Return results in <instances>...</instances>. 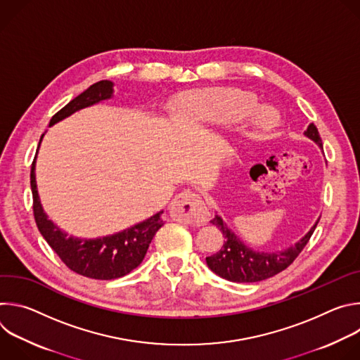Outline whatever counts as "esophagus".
Masks as SVG:
<instances>
[{
    "label": "esophagus",
    "instance_id": "obj_1",
    "mask_svg": "<svg viewBox=\"0 0 360 360\" xmlns=\"http://www.w3.org/2000/svg\"><path fill=\"white\" fill-rule=\"evenodd\" d=\"M169 214L175 221L184 224L202 225L210 219L208 207L200 195L192 191H184L174 198L169 205Z\"/></svg>",
    "mask_w": 360,
    "mask_h": 360
}]
</instances>
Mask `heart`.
<instances>
[{"mask_svg": "<svg viewBox=\"0 0 360 360\" xmlns=\"http://www.w3.org/2000/svg\"><path fill=\"white\" fill-rule=\"evenodd\" d=\"M184 105L192 117L203 124L226 127L249 118L250 135L259 136L278 125V117L259 102L253 94L236 89H203L185 96Z\"/></svg>", "mask_w": 360, "mask_h": 360, "instance_id": "heart-1", "label": "heart"}]
</instances>
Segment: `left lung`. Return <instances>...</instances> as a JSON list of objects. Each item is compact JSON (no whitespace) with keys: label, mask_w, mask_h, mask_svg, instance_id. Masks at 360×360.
I'll use <instances>...</instances> for the list:
<instances>
[{"label":"left lung","mask_w":360,"mask_h":360,"mask_svg":"<svg viewBox=\"0 0 360 360\" xmlns=\"http://www.w3.org/2000/svg\"><path fill=\"white\" fill-rule=\"evenodd\" d=\"M304 136L312 139L322 148V139L318 128L311 124L304 131ZM319 219L309 229L303 238H300L295 245L276 252H259L245 245L240 238L232 232L231 228L224 222L221 215H215L211 221L224 235L225 242L222 248L211 256H207V264L212 272L218 276L238 283L259 282L275 276L276 274L285 271L302 252L307 240L311 239Z\"/></svg>","instance_id":"8db88e82"}]
</instances>
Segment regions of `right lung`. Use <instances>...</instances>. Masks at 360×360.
<instances>
[{"label": "right lung", "mask_w": 360, "mask_h": 360, "mask_svg": "<svg viewBox=\"0 0 360 360\" xmlns=\"http://www.w3.org/2000/svg\"><path fill=\"white\" fill-rule=\"evenodd\" d=\"M114 95V82L99 81L79 94L77 98L70 101L68 104L60 110L49 121V127L65 120L74 112L95 105L101 101L112 98ZM44 134L39 139L38 148ZM38 153V150H37ZM37 160V157H35ZM35 160L31 167V191L34 199V218L37 226L48 242V245L54 249L60 256L61 261L74 272L99 281H111L122 278L134 271L142 259L148 246L155 236L158 229L164 225L162 214L152 215L150 218L127 228L114 235H107L95 239H81L75 236H68L67 232L61 231L53 221L48 219V215L44 212L39 200L37 181H35Z\"/></svg>", "instance_id": "1"}]
</instances>
